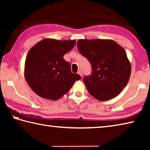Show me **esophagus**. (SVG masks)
I'll use <instances>...</instances> for the list:
<instances>
[{
  "instance_id": "34e87169",
  "label": "esophagus",
  "mask_w": 150,
  "mask_h": 150,
  "mask_svg": "<svg viewBox=\"0 0 150 150\" xmlns=\"http://www.w3.org/2000/svg\"><path fill=\"white\" fill-rule=\"evenodd\" d=\"M78 74H79V75H80V76H81V77H82V76H83V74H82V72H81V71H78Z\"/></svg>"
}]
</instances>
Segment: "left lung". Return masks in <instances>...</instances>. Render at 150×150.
Listing matches in <instances>:
<instances>
[{
	"label": "left lung",
	"mask_w": 150,
	"mask_h": 150,
	"mask_svg": "<svg viewBox=\"0 0 150 150\" xmlns=\"http://www.w3.org/2000/svg\"><path fill=\"white\" fill-rule=\"evenodd\" d=\"M77 47L92 66V75L83 79L90 95L100 101L118 95L131 74V64L124 48L112 40L103 39H80Z\"/></svg>",
	"instance_id": "1"
}]
</instances>
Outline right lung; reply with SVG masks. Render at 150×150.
<instances>
[{
	"label": "right lung",
	"instance_id": "1",
	"mask_svg": "<svg viewBox=\"0 0 150 150\" xmlns=\"http://www.w3.org/2000/svg\"><path fill=\"white\" fill-rule=\"evenodd\" d=\"M75 40L44 38L29 50L25 61L24 77L34 92L46 99L56 100L67 93L76 81L63 55L71 50Z\"/></svg>",
	"mask_w": 150,
	"mask_h": 150
}]
</instances>
